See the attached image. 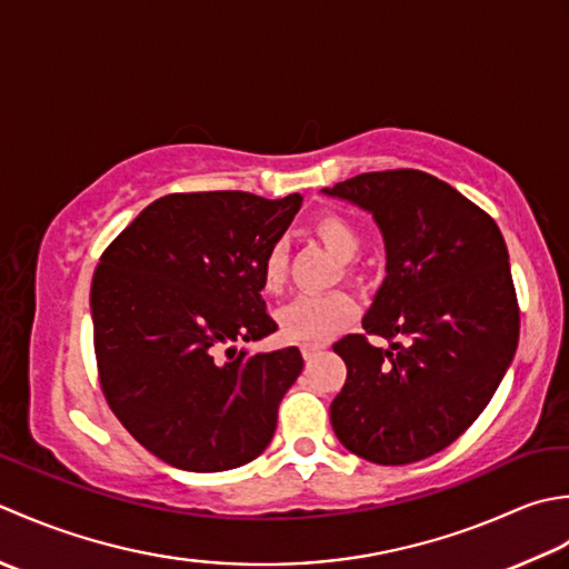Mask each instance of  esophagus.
<instances>
[{
  "label": "esophagus",
  "instance_id": "obj_1",
  "mask_svg": "<svg viewBox=\"0 0 569 569\" xmlns=\"http://www.w3.org/2000/svg\"><path fill=\"white\" fill-rule=\"evenodd\" d=\"M323 349H327L323 343H301V356H305L307 361H311V358L319 356Z\"/></svg>",
  "mask_w": 569,
  "mask_h": 569
}]
</instances>
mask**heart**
Returning <instances> with one entry per match:
<instances>
[{
	"label": "heart",
	"mask_w": 569,
	"mask_h": 569,
	"mask_svg": "<svg viewBox=\"0 0 569 569\" xmlns=\"http://www.w3.org/2000/svg\"><path fill=\"white\" fill-rule=\"evenodd\" d=\"M311 233L336 260L349 262L361 250V233L353 220L341 213H321L311 220ZM260 282L264 295H280L287 284V250L282 242L264 252ZM356 317V299L346 292L301 295L277 311L287 339L299 343H323Z\"/></svg>",
	"instance_id": "1"
}]
</instances>
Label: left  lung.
Listing matches in <instances>:
<instances>
[{
	"label": "left lung",
	"mask_w": 569,
	"mask_h": 569,
	"mask_svg": "<svg viewBox=\"0 0 569 569\" xmlns=\"http://www.w3.org/2000/svg\"><path fill=\"white\" fill-rule=\"evenodd\" d=\"M351 201L386 240V280L366 333L333 343L346 382L331 427L356 457L400 467L449 447L483 412L518 346L520 311L496 220L432 173L370 171L323 189Z\"/></svg>",
	"instance_id": "obj_1"
}]
</instances>
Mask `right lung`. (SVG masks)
<instances>
[{"label":"right lung","mask_w":569,"mask_h":569,"mask_svg":"<svg viewBox=\"0 0 569 569\" xmlns=\"http://www.w3.org/2000/svg\"><path fill=\"white\" fill-rule=\"evenodd\" d=\"M299 206V193H169L102 252L90 287L100 388L124 430L171 467L236 469L270 445L305 361L297 346L233 343L277 331L260 268Z\"/></svg>","instance_id":"obj_1"}]
</instances>
